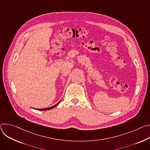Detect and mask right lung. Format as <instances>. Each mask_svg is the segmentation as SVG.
Returning a JSON list of instances; mask_svg holds the SVG:
<instances>
[{"label":"right lung","instance_id":"right-lung-1","mask_svg":"<svg viewBox=\"0 0 150 150\" xmlns=\"http://www.w3.org/2000/svg\"><path fill=\"white\" fill-rule=\"evenodd\" d=\"M61 101L59 102V103H58L57 104H55V105H54V106H52V107H49V108H34V109H35V110H39V111H44V110H51V109H52V108H54L55 107H56V106H57L58 104H59V103L61 102Z\"/></svg>","mask_w":150,"mask_h":150}]
</instances>
